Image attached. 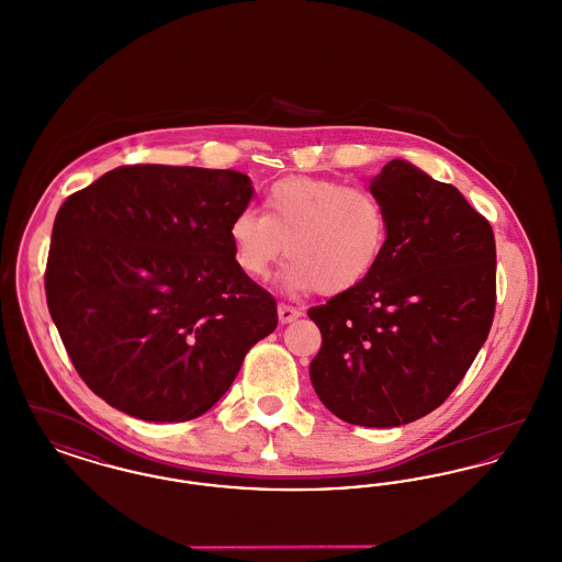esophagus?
Listing matches in <instances>:
<instances>
[{"instance_id":"34e87169","label":"esophagus","mask_w":562,"mask_h":562,"mask_svg":"<svg viewBox=\"0 0 562 562\" xmlns=\"http://www.w3.org/2000/svg\"><path fill=\"white\" fill-rule=\"evenodd\" d=\"M301 316V312L293 307V305H286V303H280L278 305V318L282 324H289V322L296 321Z\"/></svg>"}]
</instances>
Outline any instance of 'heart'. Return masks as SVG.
Segmentation results:
<instances>
[{"mask_svg": "<svg viewBox=\"0 0 562 562\" xmlns=\"http://www.w3.org/2000/svg\"><path fill=\"white\" fill-rule=\"evenodd\" d=\"M387 238L390 214L373 189L316 177L276 181L263 195V214L240 211L229 225L236 261L248 278H268L286 246V282L324 296L362 284Z\"/></svg>", "mask_w": 562, "mask_h": 562, "instance_id": "b5f03b06", "label": "heart"}]
</instances>
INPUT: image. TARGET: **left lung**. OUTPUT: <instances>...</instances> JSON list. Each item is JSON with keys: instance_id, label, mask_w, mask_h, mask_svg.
<instances>
[{"instance_id": "1", "label": "left lung", "mask_w": 562, "mask_h": 562, "mask_svg": "<svg viewBox=\"0 0 562 562\" xmlns=\"http://www.w3.org/2000/svg\"><path fill=\"white\" fill-rule=\"evenodd\" d=\"M371 189L390 214L373 273L307 310L322 348L310 364L322 404L364 428H396L451 396L488 337L497 266L491 223L459 189L387 161Z\"/></svg>"}]
</instances>
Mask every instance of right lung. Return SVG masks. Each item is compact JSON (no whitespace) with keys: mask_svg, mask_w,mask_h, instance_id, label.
Returning <instances> with one entry per match:
<instances>
[{"mask_svg":"<svg viewBox=\"0 0 562 562\" xmlns=\"http://www.w3.org/2000/svg\"><path fill=\"white\" fill-rule=\"evenodd\" d=\"M252 198L236 170L131 164L54 218L46 301L83 383L143 422L204 415L278 326L229 225Z\"/></svg>","mask_w":562,"mask_h":562,"instance_id":"add662e5","label":"right lung"}]
</instances>
